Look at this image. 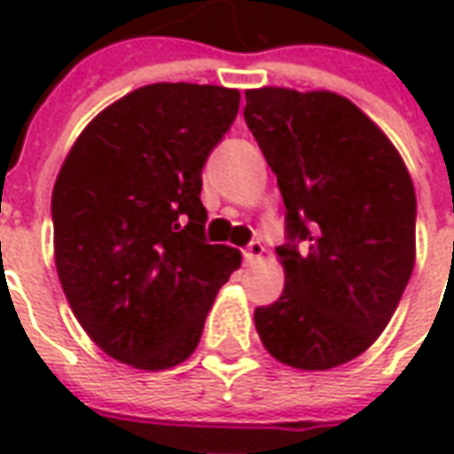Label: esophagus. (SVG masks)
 Returning a JSON list of instances; mask_svg holds the SVG:
<instances>
[{
	"instance_id": "1",
	"label": "esophagus",
	"mask_w": 454,
	"mask_h": 454,
	"mask_svg": "<svg viewBox=\"0 0 454 454\" xmlns=\"http://www.w3.org/2000/svg\"><path fill=\"white\" fill-rule=\"evenodd\" d=\"M262 253H265V245H262L260 239H253V242L245 247V253L242 254H245V262H250V265H253V262H257V260L262 257Z\"/></svg>"
}]
</instances>
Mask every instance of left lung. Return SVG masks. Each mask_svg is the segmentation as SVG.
Listing matches in <instances>:
<instances>
[{
    "label": "left lung",
    "mask_w": 454,
    "mask_h": 454,
    "mask_svg": "<svg viewBox=\"0 0 454 454\" xmlns=\"http://www.w3.org/2000/svg\"><path fill=\"white\" fill-rule=\"evenodd\" d=\"M245 100L288 230L278 247L286 290L254 310V328L280 364L325 372L379 339L410 283L414 184L387 133L348 98L257 88Z\"/></svg>",
    "instance_id": "obj_1"
}]
</instances>
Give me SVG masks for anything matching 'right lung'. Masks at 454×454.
I'll return each mask as SVG.
<instances>
[{
	"label": "right lung",
	"mask_w": 454,
	"mask_h": 454,
	"mask_svg": "<svg viewBox=\"0 0 454 454\" xmlns=\"http://www.w3.org/2000/svg\"><path fill=\"white\" fill-rule=\"evenodd\" d=\"M239 90L153 82L82 129L52 189L55 268L85 333L115 361L164 372L194 354L242 254L207 245L201 168Z\"/></svg>",
	"instance_id": "right-lung-1"
}]
</instances>
